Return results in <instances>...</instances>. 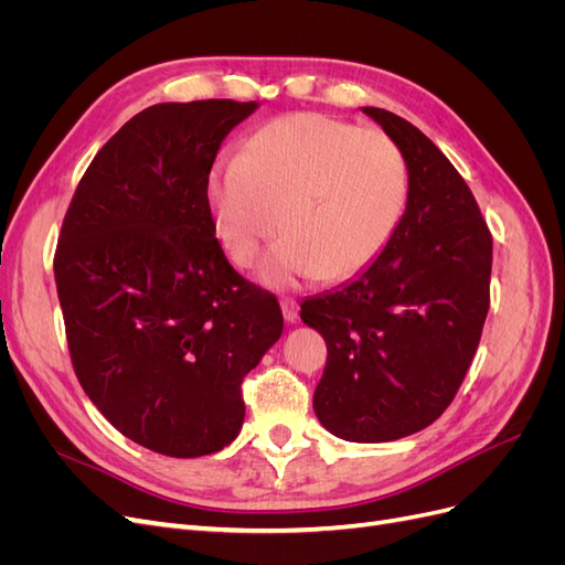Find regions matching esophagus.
<instances>
[{"label":"esophagus","instance_id":"esophagus-1","mask_svg":"<svg viewBox=\"0 0 565 565\" xmlns=\"http://www.w3.org/2000/svg\"><path fill=\"white\" fill-rule=\"evenodd\" d=\"M280 309H282L285 322H295L299 318V303L295 299H282Z\"/></svg>","mask_w":565,"mask_h":565}]
</instances>
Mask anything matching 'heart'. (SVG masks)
<instances>
[{"mask_svg":"<svg viewBox=\"0 0 565 565\" xmlns=\"http://www.w3.org/2000/svg\"><path fill=\"white\" fill-rule=\"evenodd\" d=\"M407 202L396 139L324 113L273 119L207 179L214 235L237 266L285 228L256 270L268 287L361 273L393 241Z\"/></svg>","mask_w":565,"mask_h":565,"instance_id":"1","label":"heart"}]
</instances>
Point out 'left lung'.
<instances>
[{
	"mask_svg": "<svg viewBox=\"0 0 565 565\" xmlns=\"http://www.w3.org/2000/svg\"><path fill=\"white\" fill-rule=\"evenodd\" d=\"M396 139L409 202L361 276L301 303L328 344L313 409L330 434L386 443L434 424L459 391L490 306L492 235L467 181L407 119L363 108Z\"/></svg>",
	"mask_w": 565,
	"mask_h": 565,
	"instance_id": "obj_1",
	"label": "left lung"
}]
</instances>
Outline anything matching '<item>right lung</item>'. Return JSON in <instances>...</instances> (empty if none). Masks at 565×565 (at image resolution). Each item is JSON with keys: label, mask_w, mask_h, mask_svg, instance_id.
<instances>
[{"label": "right lung", "mask_w": 565, "mask_h": 565, "mask_svg": "<svg viewBox=\"0 0 565 565\" xmlns=\"http://www.w3.org/2000/svg\"><path fill=\"white\" fill-rule=\"evenodd\" d=\"M256 110L158 104L96 152L65 212L54 276L77 380L115 429L169 457L226 448L243 380L282 334L278 299L221 249L207 179Z\"/></svg>", "instance_id": "right-lung-1"}]
</instances>
